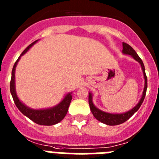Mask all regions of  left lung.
I'll use <instances>...</instances> for the list:
<instances>
[{
	"instance_id": "1",
	"label": "left lung",
	"mask_w": 159,
	"mask_h": 159,
	"mask_svg": "<svg viewBox=\"0 0 159 159\" xmlns=\"http://www.w3.org/2000/svg\"><path fill=\"white\" fill-rule=\"evenodd\" d=\"M122 52L124 53V55H131L133 58L135 60H136L137 62H139V64L141 65L142 67L144 79H145V84H144V89L143 92V95L141 99H140L139 102L135 105L132 109L129 110L127 112H124V113H120V114H112V113H108V112H105V111H103L101 110L98 109L97 107L95 106L93 103V97H92V93H89V104L90 110L92 111L93 115L94 116L97 120H99L100 122L103 123V124H105L107 125H118V124H120L124 123L125 121H127L128 119L131 116H132L135 112H136L139 110V108H140L141 104H143L144 101V98H145L146 93H147V75H146L145 73V67H144L143 62L142 59L139 57V55H137V53L135 52V51L131 48V46L128 45V43H123V51Z\"/></svg>"
}]
</instances>
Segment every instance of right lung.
Here are the masks:
<instances>
[{
	"label": "right lung",
	"instance_id": "obj_1",
	"mask_svg": "<svg viewBox=\"0 0 159 159\" xmlns=\"http://www.w3.org/2000/svg\"><path fill=\"white\" fill-rule=\"evenodd\" d=\"M38 40H35L32 43L30 44L26 49L24 50L20 55V56L16 60V62H15L13 66L12 70V78H11V81H10V92L13 98L14 103H15L16 106L18 108V109L24 114V116H26L28 118L33 121V122L36 123V124H39V125H54L60 121L63 120L64 117L66 115L67 111H68V108H69L70 104L72 100V93H67L65 96L64 99L62 100L61 102L58 104H57L56 106L53 107L51 108H46V109H32L31 108H28L25 104H23L19 100L18 97L16 93V86H15V70L16 67L17 63L19 62L20 58L22 55H24L30 48Z\"/></svg>",
	"mask_w": 159,
	"mask_h": 159
}]
</instances>
